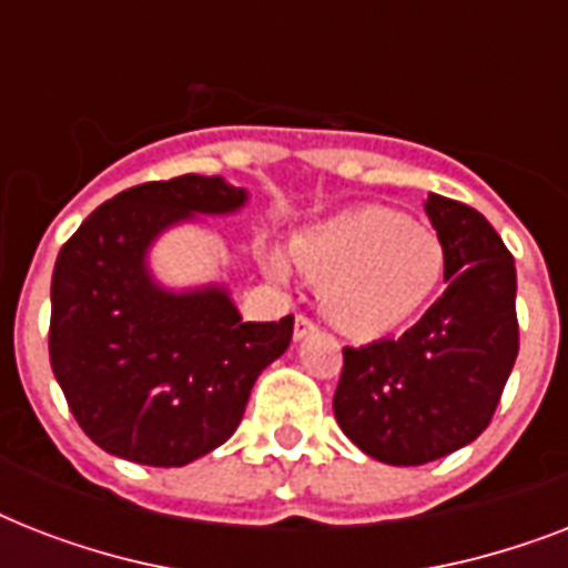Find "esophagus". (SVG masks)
Masks as SVG:
<instances>
[{"mask_svg": "<svg viewBox=\"0 0 568 568\" xmlns=\"http://www.w3.org/2000/svg\"><path fill=\"white\" fill-rule=\"evenodd\" d=\"M315 329H318L315 321L306 318V315H297V321H294V338H297V342L310 336V333H315Z\"/></svg>", "mask_w": 568, "mask_h": 568, "instance_id": "obj_1", "label": "esophagus"}]
</instances>
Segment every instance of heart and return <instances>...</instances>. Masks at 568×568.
Segmentation results:
<instances>
[{"mask_svg": "<svg viewBox=\"0 0 568 568\" xmlns=\"http://www.w3.org/2000/svg\"><path fill=\"white\" fill-rule=\"evenodd\" d=\"M301 274L321 285V306L347 336L374 338L413 321L445 280L439 235L406 214L363 205L301 230L288 244ZM271 276L288 280L283 253H267Z\"/></svg>", "mask_w": 568, "mask_h": 568, "instance_id": "1", "label": "heart"}]
</instances>
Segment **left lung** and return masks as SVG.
I'll return each mask as SVG.
<instances>
[{
	"label": "left lung",
	"instance_id": "8db88e82",
	"mask_svg": "<svg viewBox=\"0 0 568 568\" xmlns=\"http://www.w3.org/2000/svg\"><path fill=\"white\" fill-rule=\"evenodd\" d=\"M445 247V294L400 338L345 347L333 413L368 457L424 466L493 422L519 354L516 262L484 214L427 194Z\"/></svg>",
	"mask_w": 568,
	"mask_h": 568
}]
</instances>
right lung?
<instances>
[{
	"label": "right lung",
	"instance_id": "1",
	"mask_svg": "<svg viewBox=\"0 0 568 568\" xmlns=\"http://www.w3.org/2000/svg\"><path fill=\"white\" fill-rule=\"evenodd\" d=\"M247 200L223 176L144 182L88 214L58 253L49 363L102 450L189 466L230 439L256 377L285 354L294 315L244 321L223 283L176 292L150 271L164 232Z\"/></svg>",
	"mask_w": 568,
	"mask_h": 568
}]
</instances>
